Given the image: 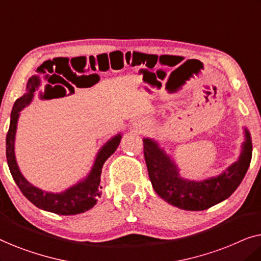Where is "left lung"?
<instances>
[{"label":"left lung","instance_id":"8db88e82","mask_svg":"<svg viewBox=\"0 0 261 261\" xmlns=\"http://www.w3.org/2000/svg\"><path fill=\"white\" fill-rule=\"evenodd\" d=\"M244 137L237 162L221 173L203 180L180 176V169L165 148L155 139L144 138V154L153 189L169 204L191 212L205 210L224 201L237 190L251 164L252 139L246 127Z\"/></svg>","mask_w":261,"mask_h":261}]
</instances>
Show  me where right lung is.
<instances>
[{
    "label": "right lung",
    "mask_w": 261,
    "mask_h": 261,
    "mask_svg": "<svg viewBox=\"0 0 261 261\" xmlns=\"http://www.w3.org/2000/svg\"><path fill=\"white\" fill-rule=\"evenodd\" d=\"M41 85V78L38 74H33V76L28 78L26 92L20 98H17L13 106L12 114H10L9 130L7 133L6 139V154L10 173H12L13 179L15 180L16 185L19 187L24 197L33 203L35 206H38L39 209L58 214V215H76V214L85 213L87 210L91 209L97 203V199L101 197L102 187L99 185V181H101L103 164L119 147L122 134L117 133L113 138H110L105 145H102V147L98 149L97 154L95 156L91 170L89 171V173L83 179L77 181L72 187L67 188L66 190L62 192L45 191L34 187L33 184L30 183L24 178L22 172L20 171L19 165H17L15 156V137L17 121H19L21 110L31 105V102L33 101L35 94L39 91ZM51 89L52 91H55L56 88L48 85L45 96L51 94ZM67 89L70 90V94L74 92L73 88Z\"/></svg>",
    "instance_id": "obj_1"
}]
</instances>
